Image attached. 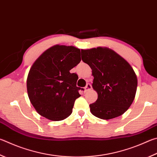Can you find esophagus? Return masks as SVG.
I'll use <instances>...</instances> for the list:
<instances>
[{
  "mask_svg": "<svg viewBox=\"0 0 157 157\" xmlns=\"http://www.w3.org/2000/svg\"><path fill=\"white\" fill-rule=\"evenodd\" d=\"M91 88H92V86H91V84H87L86 86H85V88H84V90L88 91V90H90Z\"/></svg>",
  "mask_w": 157,
  "mask_h": 157,
  "instance_id": "34e87169",
  "label": "esophagus"
}]
</instances>
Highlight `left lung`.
<instances>
[{
  "mask_svg": "<svg viewBox=\"0 0 157 157\" xmlns=\"http://www.w3.org/2000/svg\"><path fill=\"white\" fill-rule=\"evenodd\" d=\"M81 51L82 59L92 69V86L98 95L96 101L90 104L91 113L106 120L123 115L133 102L137 87L132 67L109 48Z\"/></svg>",
  "mask_w": 157,
  "mask_h": 157,
  "instance_id": "obj_1",
  "label": "left lung"
}]
</instances>
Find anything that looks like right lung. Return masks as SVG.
<instances>
[{
    "mask_svg": "<svg viewBox=\"0 0 157 157\" xmlns=\"http://www.w3.org/2000/svg\"><path fill=\"white\" fill-rule=\"evenodd\" d=\"M80 61V49L57 44L34 62L28 73L27 89L31 104L41 116L61 121L72 113L81 88L76 86L78 75L70 70Z\"/></svg>",
    "mask_w": 157,
    "mask_h": 157,
    "instance_id": "obj_1",
    "label": "right lung"
}]
</instances>
